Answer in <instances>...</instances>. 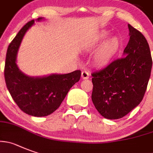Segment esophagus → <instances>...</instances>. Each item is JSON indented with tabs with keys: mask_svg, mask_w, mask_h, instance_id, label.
<instances>
[{
	"mask_svg": "<svg viewBox=\"0 0 153 153\" xmlns=\"http://www.w3.org/2000/svg\"><path fill=\"white\" fill-rule=\"evenodd\" d=\"M81 77L82 79H88L89 77V74L86 71H82L81 73Z\"/></svg>",
	"mask_w": 153,
	"mask_h": 153,
	"instance_id": "34e87169",
	"label": "esophagus"
}]
</instances>
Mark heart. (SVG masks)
<instances>
[{
  "instance_id": "1",
  "label": "heart",
  "mask_w": 153,
  "mask_h": 153,
  "mask_svg": "<svg viewBox=\"0 0 153 153\" xmlns=\"http://www.w3.org/2000/svg\"><path fill=\"white\" fill-rule=\"evenodd\" d=\"M106 33H102L99 37V41H102L107 37ZM120 48V41L116 37L109 39L101 46L96 55V61L99 65H105L114 57Z\"/></svg>"
}]
</instances>
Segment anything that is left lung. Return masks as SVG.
Here are the masks:
<instances>
[{"mask_svg":"<svg viewBox=\"0 0 153 153\" xmlns=\"http://www.w3.org/2000/svg\"><path fill=\"white\" fill-rule=\"evenodd\" d=\"M129 42L124 57L92 74V100L107 119L127 115L143 99L152 69L150 49L143 35L128 24Z\"/></svg>","mask_w":153,"mask_h":153,"instance_id":"8db88e82","label":"left lung"}]
</instances>
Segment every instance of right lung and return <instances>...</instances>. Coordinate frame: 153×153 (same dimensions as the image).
Listing matches in <instances>:
<instances>
[{"label": "right lung", "instance_id": "1", "mask_svg": "<svg viewBox=\"0 0 153 153\" xmlns=\"http://www.w3.org/2000/svg\"><path fill=\"white\" fill-rule=\"evenodd\" d=\"M42 19L39 17L38 20ZM34 22V19L28 22L10 44L5 61L4 78L10 96L20 110L29 115L44 117L59 108L71 88L80 79L81 71L30 77L19 71L16 64L18 49L25 33Z\"/></svg>", "mask_w": 153, "mask_h": 153}]
</instances>
